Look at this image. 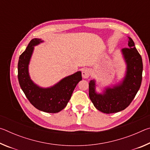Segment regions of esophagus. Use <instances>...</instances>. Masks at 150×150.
Wrapping results in <instances>:
<instances>
[{
    "mask_svg": "<svg viewBox=\"0 0 150 150\" xmlns=\"http://www.w3.org/2000/svg\"><path fill=\"white\" fill-rule=\"evenodd\" d=\"M91 71L88 68H85L82 71V76L84 79H87L91 75Z\"/></svg>",
    "mask_w": 150,
    "mask_h": 150,
    "instance_id": "34e87169",
    "label": "esophagus"
}]
</instances>
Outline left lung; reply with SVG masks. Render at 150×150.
<instances>
[{
	"label": "left lung",
	"instance_id": "8db88e82",
	"mask_svg": "<svg viewBox=\"0 0 150 150\" xmlns=\"http://www.w3.org/2000/svg\"><path fill=\"white\" fill-rule=\"evenodd\" d=\"M128 48L120 51L126 70L124 77L118 83L106 86L101 92L96 91L98 84L94 79L89 82V97L95 107L106 114L123 110L130 105L140 87L143 71L141 55L132 39L128 37Z\"/></svg>",
	"mask_w": 150,
	"mask_h": 150
}]
</instances>
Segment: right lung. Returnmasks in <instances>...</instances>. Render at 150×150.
Listing matches in <instances>:
<instances>
[{"label":"right lung","mask_w":150,"mask_h":150,"mask_svg":"<svg viewBox=\"0 0 150 150\" xmlns=\"http://www.w3.org/2000/svg\"><path fill=\"white\" fill-rule=\"evenodd\" d=\"M44 42L34 38L20 55L18 63V78L20 87L30 103L38 110L48 113H57L62 110L69 102L78 83L82 80L81 71L67 76L49 87H42L32 80L29 65L34 47Z\"/></svg>","instance_id":"add662e5"}]
</instances>
